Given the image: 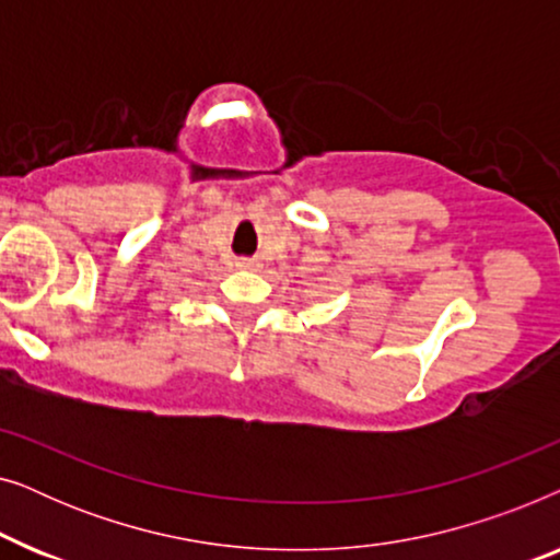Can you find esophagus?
Segmentation results:
<instances>
[{
  "label": "esophagus",
  "instance_id": "34e87169",
  "mask_svg": "<svg viewBox=\"0 0 560 560\" xmlns=\"http://www.w3.org/2000/svg\"><path fill=\"white\" fill-rule=\"evenodd\" d=\"M234 265H236V270H257L255 257H240Z\"/></svg>",
  "mask_w": 560,
  "mask_h": 560
}]
</instances>
